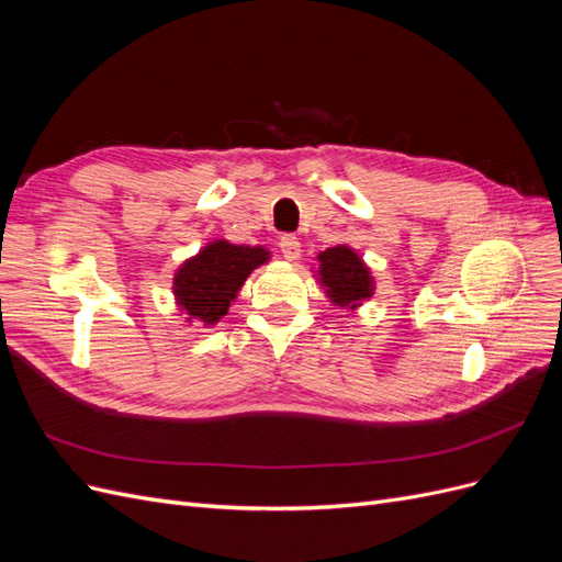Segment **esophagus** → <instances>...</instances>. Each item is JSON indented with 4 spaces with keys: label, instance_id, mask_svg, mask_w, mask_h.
I'll use <instances>...</instances> for the list:
<instances>
[{
    "label": "esophagus",
    "instance_id": "obj_1",
    "mask_svg": "<svg viewBox=\"0 0 562 562\" xmlns=\"http://www.w3.org/2000/svg\"><path fill=\"white\" fill-rule=\"evenodd\" d=\"M279 246H281V252H283L285 260H297V258H300L302 246H300V241H297V236H291V234L281 236Z\"/></svg>",
    "mask_w": 562,
    "mask_h": 562
}]
</instances>
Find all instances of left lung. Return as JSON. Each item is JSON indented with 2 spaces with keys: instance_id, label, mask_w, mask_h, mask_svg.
<instances>
[{
  "instance_id": "8db88e82",
  "label": "left lung",
  "mask_w": 562,
  "mask_h": 562,
  "mask_svg": "<svg viewBox=\"0 0 562 562\" xmlns=\"http://www.w3.org/2000/svg\"><path fill=\"white\" fill-rule=\"evenodd\" d=\"M318 283L326 288L333 307L359 310L375 293V279L370 267L353 248L339 244L316 255Z\"/></svg>"
}]
</instances>
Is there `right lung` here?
Wrapping results in <instances>:
<instances>
[{
    "label": "right lung",
    "mask_w": 562,
    "mask_h": 562,
    "mask_svg": "<svg viewBox=\"0 0 562 562\" xmlns=\"http://www.w3.org/2000/svg\"><path fill=\"white\" fill-rule=\"evenodd\" d=\"M269 250L262 246H236L225 239H215L203 246L194 258L184 260L173 277V297L187 323L199 321L203 326H215L252 269L269 262Z\"/></svg>",
    "instance_id": "obj_1"
}]
</instances>
